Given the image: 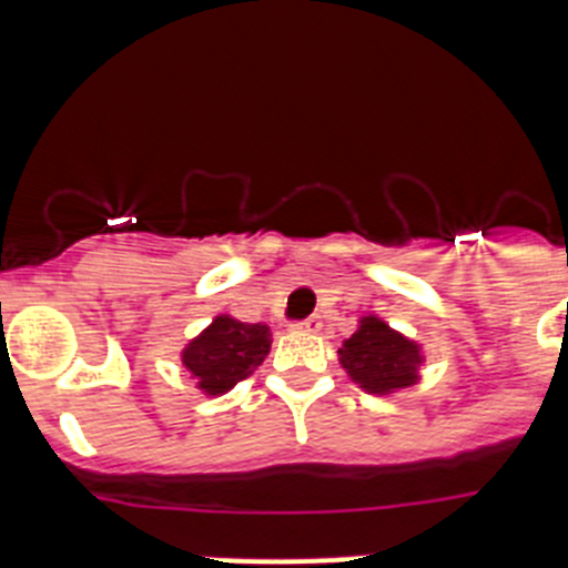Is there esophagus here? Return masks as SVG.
Returning <instances> with one entry per match:
<instances>
[{
    "label": "esophagus",
    "mask_w": 568,
    "mask_h": 568,
    "mask_svg": "<svg viewBox=\"0 0 568 568\" xmlns=\"http://www.w3.org/2000/svg\"><path fill=\"white\" fill-rule=\"evenodd\" d=\"M295 329H301V333H318L321 329V318L318 315H313V318H304L295 324Z\"/></svg>",
    "instance_id": "esophagus-1"
}]
</instances>
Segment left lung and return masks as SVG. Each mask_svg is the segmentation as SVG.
Returning a JSON list of instances; mask_svg holds the SVG:
<instances>
[{
    "instance_id": "left-lung-1",
    "label": "left lung",
    "mask_w": 568,
    "mask_h": 568,
    "mask_svg": "<svg viewBox=\"0 0 568 568\" xmlns=\"http://www.w3.org/2000/svg\"><path fill=\"white\" fill-rule=\"evenodd\" d=\"M338 361L346 375L373 395H389L418 381L424 364L420 346L375 315H364L349 338L341 344Z\"/></svg>"
}]
</instances>
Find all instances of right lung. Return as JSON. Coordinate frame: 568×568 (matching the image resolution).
Wrapping results in <instances>:
<instances>
[{
    "label": "right lung",
    "mask_w": 568,
    "mask_h": 568,
    "mask_svg": "<svg viewBox=\"0 0 568 568\" xmlns=\"http://www.w3.org/2000/svg\"><path fill=\"white\" fill-rule=\"evenodd\" d=\"M270 344L273 338L267 324H244L233 315H215L213 324L184 346L182 364L204 395H224L255 373V366L267 358Z\"/></svg>",
    "instance_id": "obj_1"
}]
</instances>
